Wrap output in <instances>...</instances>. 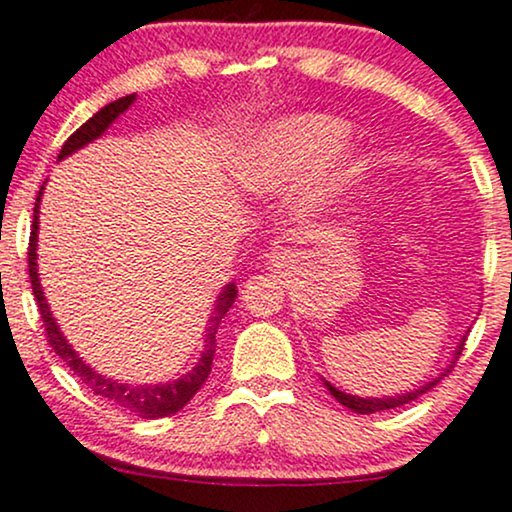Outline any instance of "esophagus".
Instances as JSON below:
<instances>
[{"mask_svg": "<svg viewBox=\"0 0 512 512\" xmlns=\"http://www.w3.org/2000/svg\"><path fill=\"white\" fill-rule=\"evenodd\" d=\"M298 262L295 260V255L291 250H272L267 255V264H269V269H274L276 274H283V272H288V269H293V264Z\"/></svg>", "mask_w": 512, "mask_h": 512, "instance_id": "esophagus-1", "label": "esophagus"}]
</instances>
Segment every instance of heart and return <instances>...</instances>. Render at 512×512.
Returning a JSON list of instances; mask_svg holds the SVG:
<instances>
[{"instance_id":"b5f03b06","label":"heart","mask_w":512,"mask_h":512,"mask_svg":"<svg viewBox=\"0 0 512 512\" xmlns=\"http://www.w3.org/2000/svg\"><path fill=\"white\" fill-rule=\"evenodd\" d=\"M350 143V126L329 114H300L276 121L262 131L236 164L243 190L279 197L315 178L310 200L334 205L362 174L355 157L341 155Z\"/></svg>"}]
</instances>
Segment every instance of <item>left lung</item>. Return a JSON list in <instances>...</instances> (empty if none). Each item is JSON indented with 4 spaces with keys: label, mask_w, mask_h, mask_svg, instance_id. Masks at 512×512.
Here are the masks:
<instances>
[{
    "label": "left lung",
    "mask_w": 512,
    "mask_h": 512,
    "mask_svg": "<svg viewBox=\"0 0 512 512\" xmlns=\"http://www.w3.org/2000/svg\"><path fill=\"white\" fill-rule=\"evenodd\" d=\"M463 346H465V338H463V343H460V346L455 348V360H458V355H460V350H463ZM455 360H453V365H455ZM453 365H448L446 369H443V372H441L439 377H436V379L427 381V384L417 386V389H412V391L398 393V396H384V398H360V396H350V393L338 391L336 386H331V384H329V381H324V386H326V389H329L331 396H334L341 405H346V408H350L353 412H360V415H372V412H381V410L400 408V405L412 403V400L420 398L422 393H427L429 389H434V386L439 384V381H441L443 377H446L448 372H451V367H453Z\"/></svg>",
    "instance_id": "1"
}]
</instances>
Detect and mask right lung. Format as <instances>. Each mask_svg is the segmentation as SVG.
Masks as SVG:
<instances>
[{
    "instance_id": "1",
    "label": "right lung",
    "mask_w": 512,
    "mask_h": 512,
    "mask_svg": "<svg viewBox=\"0 0 512 512\" xmlns=\"http://www.w3.org/2000/svg\"><path fill=\"white\" fill-rule=\"evenodd\" d=\"M135 102V95H126L121 100L109 102L107 107H102L92 119H88L83 126L78 128L76 133L66 140L64 147H61L59 159L73 155V152L85 147L92 140H97L100 135L107 131L112 123L119 119V114L126 112L128 107ZM42 190L38 193V200H35V209H33V231H30V243H28V274H30V283H33V295L38 300V310L42 322H45V331H47V341L52 346L54 353H57L61 360L66 362V367H71V372L83 381L88 389L107 400V403L116 405V408L131 412V415L143 417V420H159V417H169L174 415L188 403L190 398L200 391V386L205 384V379L212 372V360H214V348H217V329L221 324V319L226 317V312L231 310V305L236 303V283H229L224 291L219 293V298L214 300V312L209 317V326H207V338H205V350H202L200 360L195 362V367L190 369L188 374H183L181 379L176 381H166V384H123V381H116L112 377H104V374L95 372L88 362H83L76 350L69 346L66 336L61 334V329L57 326V319L52 317L49 312V305L42 295V286H40V274H38V224H40V200H42Z\"/></svg>"
}]
</instances>
